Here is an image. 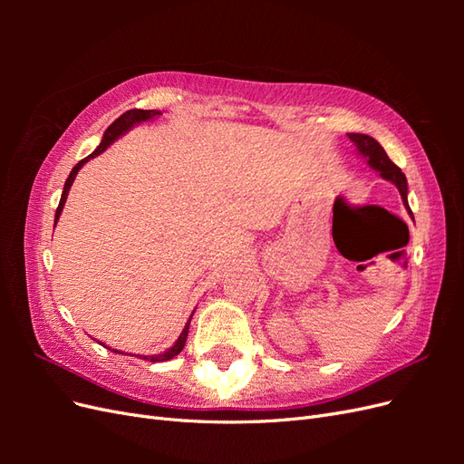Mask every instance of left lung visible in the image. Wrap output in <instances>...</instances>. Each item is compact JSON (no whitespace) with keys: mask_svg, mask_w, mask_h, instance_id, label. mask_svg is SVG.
<instances>
[{"mask_svg":"<svg viewBox=\"0 0 464 464\" xmlns=\"http://www.w3.org/2000/svg\"><path fill=\"white\" fill-rule=\"evenodd\" d=\"M348 137H350V141L356 145L362 157L368 160V164L373 168V170L379 172V176H382L383 179L392 181V184L397 186V189L401 191L404 207L409 208V201H406V191H409V186H406V176L401 172V168L387 157L383 147L379 145L373 137L363 135V133H348ZM409 215L412 217L411 208H409Z\"/></svg>","mask_w":464,"mask_h":464,"instance_id":"obj_1","label":"left lung"}]
</instances>
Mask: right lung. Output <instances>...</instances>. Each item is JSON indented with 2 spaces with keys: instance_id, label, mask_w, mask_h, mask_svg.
Masks as SVG:
<instances>
[{
  "instance_id": "obj_1",
  "label": "right lung",
  "mask_w": 464,
  "mask_h": 464,
  "mask_svg": "<svg viewBox=\"0 0 464 464\" xmlns=\"http://www.w3.org/2000/svg\"><path fill=\"white\" fill-rule=\"evenodd\" d=\"M159 116H162V111H160V110H128V111H125V114H121L114 123L110 125V128L104 131V137H102L101 145H98V147H96V150H94L92 154H89L87 159H82L81 162H77V164L73 166L72 174H69V178L65 179V186H63V193H62L60 205H58V208H55L53 227H55V222L60 220V215H62V210H63L65 199H67V195H69V188H72L73 179H75L77 172H79L81 168H82V164L89 162V159H94L96 154L104 152L111 143L116 141L118 137H121L125 131H130V130L133 128V125H137V123H143V121H150V120L159 118ZM191 315H193V314H191ZM191 315H189V321H191ZM189 321L186 323V327H184V331H181V334L178 336V341L174 343V346H172V348H168L166 353L157 354V356H137V358H143V360H149V362H166V360H172L174 356H178V354L181 353V350H184V346H186V341H188V331H189ZM108 350H111V353H118V350H114V348H108ZM118 354H121V353H118Z\"/></svg>"
}]
</instances>
